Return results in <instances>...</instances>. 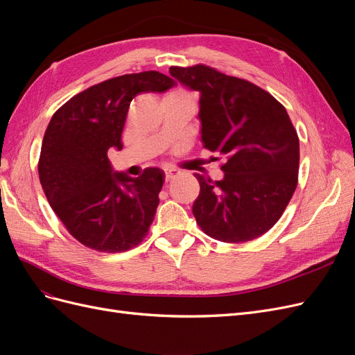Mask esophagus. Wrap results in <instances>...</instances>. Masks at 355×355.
<instances>
[{
    "instance_id": "34e87169",
    "label": "esophagus",
    "mask_w": 355,
    "mask_h": 355,
    "mask_svg": "<svg viewBox=\"0 0 355 355\" xmlns=\"http://www.w3.org/2000/svg\"><path fill=\"white\" fill-rule=\"evenodd\" d=\"M179 176V171L175 168H168L166 170V182H171L173 179H176Z\"/></svg>"
}]
</instances>
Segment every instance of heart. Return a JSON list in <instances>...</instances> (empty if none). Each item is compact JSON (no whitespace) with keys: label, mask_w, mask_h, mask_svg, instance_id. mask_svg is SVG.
<instances>
[{"label":"heart","mask_w":355,"mask_h":355,"mask_svg":"<svg viewBox=\"0 0 355 355\" xmlns=\"http://www.w3.org/2000/svg\"><path fill=\"white\" fill-rule=\"evenodd\" d=\"M167 96H173V98H192V96L187 90H184V89L173 90L171 93H168Z\"/></svg>","instance_id":"obj_1"}]
</instances>
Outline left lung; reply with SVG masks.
Here are the masks:
<instances>
[{
    "label": "left lung",
    "mask_w": 355,
    "mask_h": 355,
    "mask_svg": "<svg viewBox=\"0 0 355 355\" xmlns=\"http://www.w3.org/2000/svg\"><path fill=\"white\" fill-rule=\"evenodd\" d=\"M168 71L200 93L201 142L225 158L220 180L196 173L198 227L225 243L261 237L282 218L297 185L299 139L286 108L257 85L209 67Z\"/></svg>",
    "instance_id": "obj_1"
}]
</instances>
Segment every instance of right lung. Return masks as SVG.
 Here are the masks:
<instances>
[{"label": "right lung", "instance_id": "add662e5", "mask_svg": "<svg viewBox=\"0 0 355 355\" xmlns=\"http://www.w3.org/2000/svg\"><path fill=\"white\" fill-rule=\"evenodd\" d=\"M175 81L157 71L127 73L78 93L51 116L38 175L53 211L75 240L98 252L130 250L148 234L164 171L139 178L114 171L108 151H121L128 106L141 93H164Z\"/></svg>", "mask_w": 355, "mask_h": 355}]
</instances>
